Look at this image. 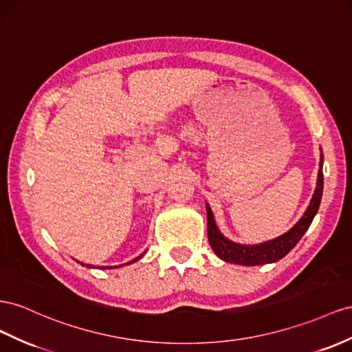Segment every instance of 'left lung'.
Here are the masks:
<instances>
[{
  "mask_svg": "<svg viewBox=\"0 0 352 352\" xmlns=\"http://www.w3.org/2000/svg\"><path fill=\"white\" fill-rule=\"evenodd\" d=\"M322 155L320 161V170H318V180L314 197H312L309 207L307 208L305 214L302 219L294 225L289 232L278 236V239L267 241L258 245H243L236 244L225 236L217 230V226L213 219V213L210 207L206 204L207 208V236L208 243H210L213 252L219 256L225 262H231L236 265H244V267H254V265H263L277 262L284 258L294 245L299 243V240L307 232L312 219L320 207L321 195H322Z\"/></svg>",
  "mask_w": 352,
  "mask_h": 352,
  "instance_id": "left-lung-1",
  "label": "left lung"
}]
</instances>
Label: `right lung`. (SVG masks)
<instances>
[{"instance_id":"right-lung-1","label":"right lung","mask_w":352,"mask_h":352,"mask_svg":"<svg viewBox=\"0 0 352 352\" xmlns=\"http://www.w3.org/2000/svg\"><path fill=\"white\" fill-rule=\"evenodd\" d=\"M139 258H142V256H139ZM139 258H136V259H135V261H138V259H139ZM135 261H133V262H135ZM81 265H84V263H81ZM87 267H89V268H91V267H90V265H87ZM107 268H108V267H107Z\"/></svg>"}]
</instances>
